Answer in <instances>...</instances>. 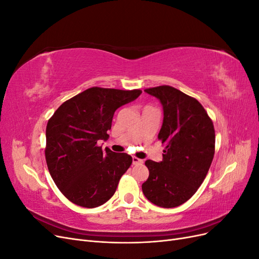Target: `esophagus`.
<instances>
[{
  "instance_id": "esophagus-1",
  "label": "esophagus",
  "mask_w": 259,
  "mask_h": 259,
  "mask_svg": "<svg viewBox=\"0 0 259 259\" xmlns=\"http://www.w3.org/2000/svg\"><path fill=\"white\" fill-rule=\"evenodd\" d=\"M138 163H143V160L136 158V156H133V164H138Z\"/></svg>"
}]
</instances>
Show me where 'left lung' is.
<instances>
[{"label":"left lung","instance_id":"left-lung-1","mask_svg":"<svg viewBox=\"0 0 259 259\" xmlns=\"http://www.w3.org/2000/svg\"><path fill=\"white\" fill-rule=\"evenodd\" d=\"M145 92L162 104L158 138L165 149L161 162H145L149 177L143 192L155 205L176 207L197 192L207 175L215 153L214 125L197 99L175 88L162 85Z\"/></svg>","mask_w":259,"mask_h":259}]
</instances>
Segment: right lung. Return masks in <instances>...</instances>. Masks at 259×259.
I'll return each mask as SVG.
<instances>
[{
  "label": "right lung",
  "instance_id": "obj_1",
  "mask_svg": "<svg viewBox=\"0 0 259 259\" xmlns=\"http://www.w3.org/2000/svg\"><path fill=\"white\" fill-rule=\"evenodd\" d=\"M142 91L91 88L62 104L46 126L45 159L58 189L74 204L93 208L114 194L133 162L127 153L103 149L117 108Z\"/></svg>",
  "mask_w": 259,
  "mask_h": 259
}]
</instances>
